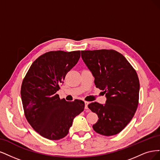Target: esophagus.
Listing matches in <instances>:
<instances>
[{"label": "esophagus", "mask_w": 160, "mask_h": 160, "mask_svg": "<svg viewBox=\"0 0 160 160\" xmlns=\"http://www.w3.org/2000/svg\"><path fill=\"white\" fill-rule=\"evenodd\" d=\"M84 104H85V109H88V106L89 104V102H84Z\"/></svg>", "instance_id": "34e87169"}]
</instances>
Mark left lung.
Listing matches in <instances>:
<instances>
[{"label":"left lung","instance_id":"8db88e82","mask_svg":"<svg viewBox=\"0 0 160 160\" xmlns=\"http://www.w3.org/2000/svg\"><path fill=\"white\" fill-rule=\"evenodd\" d=\"M96 88L106 94L105 104L92 102L88 107L98 115L94 130L103 136L120 133L135 114L140 82L136 70L122 54L114 50L81 51Z\"/></svg>","mask_w":160,"mask_h":160}]
</instances>
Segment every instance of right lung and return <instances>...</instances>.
<instances>
[{"instance_id": "obj_1", "label": "right lung", "mask_w": 160, "mask_h": 160, "mask_svg": "<svg viewBox=\"0 0 160 160\" xmlns=\"http://www.w3.org/2000/svg\"><path fill=\"white\" fill-rule=\"evenodd\" d=\"M80 51H51L36 60L24 77L21 98L26 118L40 136L51 140L64 138L74 118L83 112L80 100H60L56 92L77 64Z\"/></svg>"}]
</instances>
